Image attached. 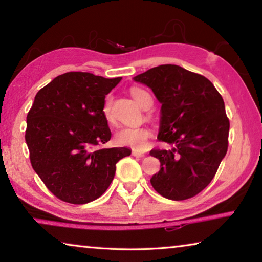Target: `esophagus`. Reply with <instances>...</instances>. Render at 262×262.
<instances>
[{
  "label": "esophagus",
  "mask_w": 262,
  "mask_h": 262,
  "mask_svg": "<svg viewBox=\"0 0 262 262\" xmlns=\"http://www.w3.org/2000/svg\"><path fill=\"white\" fill-rule=\"evenodd\" d=\"M132 155H133V156H135V157H144V156H145V155H144L143 152L137 151V150H133Z\"/></svg>",
  "instance_id": "1"
}]
</instances>
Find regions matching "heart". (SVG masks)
<instances>
[{
  "label": "heart",
  "mask_w": 262,
  "mask_h": 262,
  "mask_svg": "<svg viewBox=\"0 0 262 262\" xmlns=\"http://www.w3.org/2000/svg\"><path fill=\"white\" fill-rule=\"evenodd\" d=\"M130 95L142 108L148 110L152 106V97L144 89L133 86L130 88ZM112 100V96L108 95L105 98L103 105V117L110 123L113 122ZM150 136H151V130L147 127H125L115 133L114 140L117 142V144L121 145V147H129L134 150L142 151L147 147V142Z\"/></svg>",
  "instance_id": "obj_1"
}]
</instances>
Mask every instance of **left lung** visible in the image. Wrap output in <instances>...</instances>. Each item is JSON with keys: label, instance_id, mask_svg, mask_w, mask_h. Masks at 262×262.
Instances as JSON below:
<instances>
[{"label": "left lung", "instance_id": "obj_1", "mask_svg": "<svg viewBox=\"0 0 262 262\" xmlns=\"http://www.w3.org/2000/svg\"><path fill=\"white\" fill-rule=\"evenodd\" d=\"M134 81L151 89L162 104L158 140L173 145L150 151L161 162L150 183L170 200L195 196L210 184L228 151L223 98L209 79L176 64L151 68Z\"/></svg>", "mask_w": 262, "mask_h": 262}]
</instances>
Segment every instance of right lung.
<instances>
[{
  "label": "right lung",
  "instance_id": "add662e5",
  "mask_svg": "<svg viewBox=\"0 0 262 262\" xmlns=\"http://www.w3.org/2000/svg\"><path fill=\"white\" fill-rule=\"evenodd\" d=\"M121 77L62 74L38 91L26 117L30 161L60 200L84 205L101 196L128 148L96 149L111 139L103 117L105 97Z\"/></svg>",
  "mask_w": 262,
  "mask_h": 262
}]
</instances>
